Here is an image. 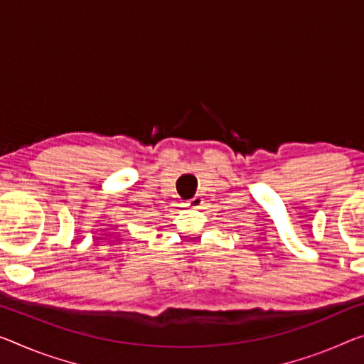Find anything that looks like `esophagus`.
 Returning <instances> with one entry per match:
<instances>
[{
  "instance_id": "34e87169",
  "label": "esophagus",
  "mask_w": 364,
  "mask_h": 364,
  "mask_svg": "<svg viewBox=\"0 0 364 364\" xmlns=\"http://www.w3.org/2000/svg\"><path fill=\"white\" fill-rule=\"evenodd\" d=\"M203 198L200 197V195H195L193 198H190V200H187L186 201V206L187 208H192V210H198V208H201V206H203Z\"/></svg>"
}]
</instances>
